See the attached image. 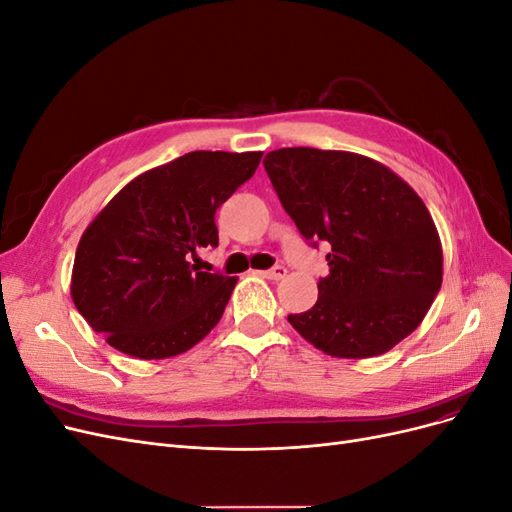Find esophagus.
<instances>
[{"mask_svg": "<svg viewBox=\"0 0 512 512\" xmlns=\"http://www.w3.org/2000/svg\"><path fill=\"white\" fill-rule=\"evenodd\" d=\"M286 267H273V269H269V271H262L260 275L262 277H267V280H273V282H280V280H284L286 277Z\"/></svg>", "mask_w": 512, "mask_h": 512, "instance_id": "obj_1", "label": "esophagus"}]
</instances>
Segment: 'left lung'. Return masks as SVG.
<instances>
[{"label":"left lung","instance_id":"obj_1","mask_svg":"<svg viewBox=\"0 0 512 512\" xmlns=\"http://www.w3.org/2000/svg\"><path fill=\"white\" fill-rule=\"evenodd\" d=\"M262 164L301 235L331 243L316 305L288 316L294 331L335 359L395 348L442 286V241L421 196L352 151L284 147Z\"/></svg>","mask_w":512,"mask_h":512}]
</instances>
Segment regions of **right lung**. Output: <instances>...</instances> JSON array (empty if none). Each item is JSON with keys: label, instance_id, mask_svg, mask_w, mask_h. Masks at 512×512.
<instances>
[{"label": "right lung", "instance_id": "1", "mask_svg": "<svg viewBox=\"0 0 512 512\" xmlns=\"http://www.w3.org/2000/svg\"><path fill=\"white\" fill-rule=\"evenodd\" d=\"M262 151H192L145 170L108 200L76 247L70 294L106 344L143 361L183 354L220 322L237 277L198 271L218 245L215 211Z\"/></svg>", "mask_w": 512, "mask_h": 512}]
</instances>
